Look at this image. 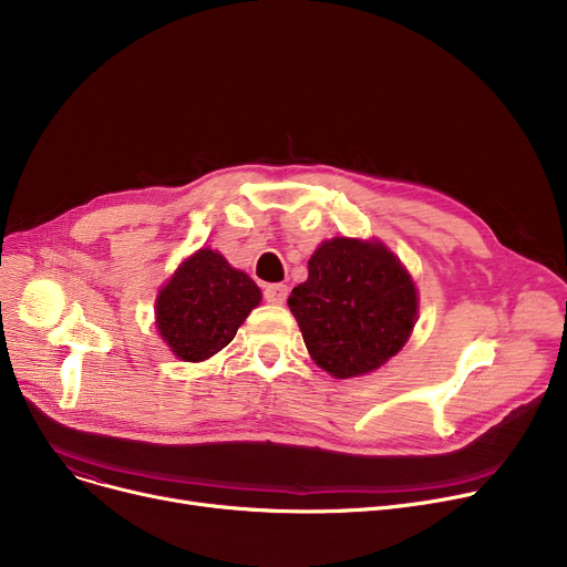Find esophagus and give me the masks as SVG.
Here are the masks:
<instances>
[{"label":"esophagus","mask_w":567,"mask_h":567,"mask_svg":"<svg viewBox=\"0 0 567 567\" xmlns=\"http://www.w3.org/2000/svg\"><path fill=\"white\" fill-rule=\"evenodd\" d=\"M287 293H289L287 285H280V282L266 285V287H264V299H266L268 303H274V306H282V303L287 301Z\"/></svg>","instance_id":"34e87169"}]
</instances>
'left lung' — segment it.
Returning a JSON list of instances; mask_svg holds the SVG:
<instances>
[{"mask_svg":"<svg viewBox=\"0 0 567 567\" xmlns=\"http://www.w3.org/2000/svg\"><path fill=\"white\" fill-rule=\"evenodd\" d=\"M289 310L312 361L336 379L379 370L406 344L419 319V291L381 241L336 236L308 261Z\"/></svg>","mask_w":567,"mask_h":567,"instance_id":"1","label":"left lung"}]
</instances>
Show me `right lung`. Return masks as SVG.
<instances>
[{"mask_svg":"<svg viewBox=\"0 0 567 567\" xmlns=\"http://www.w3.org/2000/svg\"><path fill=\"white\" fill-rule=\"evenodd\" d=\"M259 301L261 291L248 274L220 252L202 248L182 261L161 289L156 326L176 359L199 363L234 340Z\"/></svg>","mask_w":567,"mask_h":567,"instance_id":"obj_1","label":"right lung"}]
</instances>
